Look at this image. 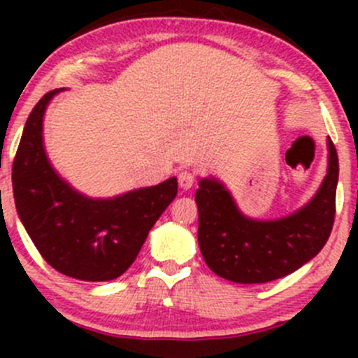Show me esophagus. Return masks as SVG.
Segmentation results:
<instances>
[{
  "label": "esophagus",
  "instance_id": "34e87169",
  "mask_svg": "<svg viewBox=\"0 0 358 358\" xmlns=\"http://www.w3.org/2000/svg\"><path fill=\"white\" fill-rule=\"evenodd\" d=\"M178 183H180V189L189 190L190 187L194 185V175L189 171H182L178 175Z\"/></svg>",
  "mask_w": 358,
  "mask_h": 358
}]
</instances>
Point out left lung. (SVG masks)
<instances>
[{
	"instance_id": "obj_1",
	"label": "left lung",
	"mask_w": 358,
	"mask_h": 358,
	"mask_svg": "<svg viewBox=\"0 0 358 358\" xmlns=\"http://www.w3.org/2000/svg\"><path fill=\"white\" fill-rule=\"evenodd\" d=\"M327 173L315 196L291 215L259 220L244 215L232 192L215 176L199 178L197 241L206 265L237 284L280 279L315 258L333 230L338 154L327 138Z\"/></svg>"
}]
</instances>
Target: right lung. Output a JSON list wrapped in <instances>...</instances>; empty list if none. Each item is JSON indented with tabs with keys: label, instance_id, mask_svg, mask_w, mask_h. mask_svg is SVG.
I'll use <instances>...</instances> for the list:
<instances>
[{
	"label": "right lung",
	"instance_id": "obj_1",
	"mask_svg": "<svg viewBox=\"0 0 358 358\" xmlns=\"http://www.w3.org/2000/svg\"><path fill=\"white\" fill-rule=\"evenodd\" d=\"M32 109L12 168L17 215L29 237L57 272L86 282L117 279L129 268L150 229L178 192L176 176L114 197H90L53 168L43 122L53 96Z\"/></svg>",
	"mask_w": 358,
	"mask_h": 358
}]
</instances>
